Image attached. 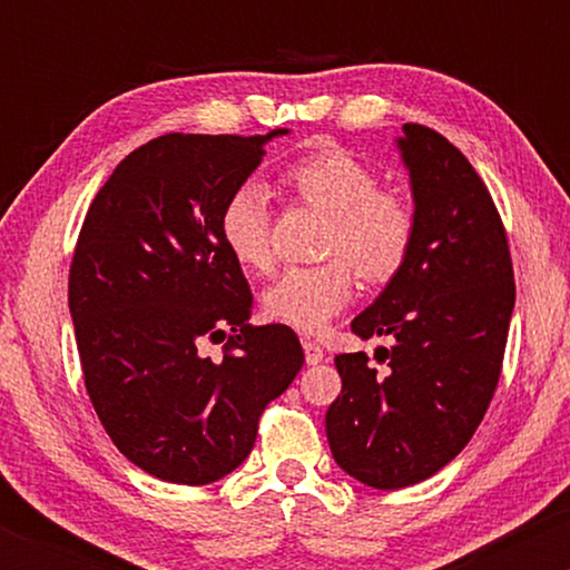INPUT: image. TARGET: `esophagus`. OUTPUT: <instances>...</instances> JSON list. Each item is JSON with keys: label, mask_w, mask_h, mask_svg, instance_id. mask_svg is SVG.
I'll return each mask as SVG.
<instances>
[{"label": "esophagus", "mask_w": 570, "mask_h": 570, "mask_svg": "<svg viewBox=\"0 0 570 570\" xmlns=\"http://www.w3.org/2000/svg\"><path fill=\"white\" fill-rule=\"evenodd\" d=\"M303 351H305V362L307 364H318V362H324V358H326L324 348L316 343V340H305Z\"/></svg>", "instance_id": "34e87169"}]
</instances>
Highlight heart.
<instances>
[{"mask_svg":"<svg viewBox=\"0 0 570 570\" xmlns=\"http://www.w3.org/2000/svg\"><path fill=\"white\" fill-rule=\"evenodd\" d=\"M286 187L318 212L330 214L322 265L289 267L263 292V313L297 332H322L353 299L358 273L367 284H385L407 263L415 244V206L381 179L367 163L343 147H322L292 163ZM271 193L263 181L246 179L227 195L219 233L227 252L246 271L273 265Z\"/></svg>","mask_w":570,"mask_h":570,"instance_id":"heart-1","label":"heart"}]
</instances>
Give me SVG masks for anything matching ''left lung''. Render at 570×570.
<instances>
[{
    "instance_id": "8db88e82",
    "label": "left lung",
    "mask_w": 570,
    "mask_h": 570,
    "mask_svg": "<svg viewBox=\"0 0 570 570\" xmlns=\"http://www.w3.org/2000/svg\"><path fill=\"white\" fill-rule=\"evenodd\" d=\"M396 147L410 171L415 244L381 297L351 322L391 337L383 372L340 353L343 391L326 410L337 466L377 490L429 480L466 448L499 385L514 271L485 181L442 134L417 122Z\"/></svg>"
}]
</instances>
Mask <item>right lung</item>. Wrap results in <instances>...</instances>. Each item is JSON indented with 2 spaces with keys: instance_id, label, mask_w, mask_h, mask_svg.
<instances>
[{
  "instance_id": "right-lung-1",
  "label": "right lung",
  "mask_w": 570,
  "mask_h": 570,
  "mask_svg": "<svg viewBox=\"0 0 570 570\" xmlns=\"http://www.w3.org/2000/svg\"><path fill=\"white\" fill-rule=\"evenodd\" d=\"M265 136L166 134L115 168L85 214L69 311L90 402L130 463L208 485L252 453L267 402L305 362L289 326H252V289L219 214ZM225 342L212 360L202 343Z\"/></svg>"
}]
</instances>
